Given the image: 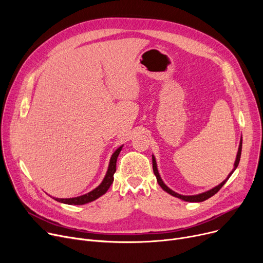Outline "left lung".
<instances>
[{
  "instance_id": "1",
  "label": "left lung",
  "mask_w": 263,
  "mask_h": 263,
  "mask_svg": "<svg viewBox=\"0 0 263 263\" xmlns=\"http://www.w3.org/2000/svg\"><path fill=\"white\" fill-rule=\"evenodd\" d=\"M241 153H242V137H241V140H240V145H239V149H238L237 158H236V161H234V164H233V170L230 172V174L228 175V177L225 179V180H224L222 183H219L218 185L214 186L213 189H211V190H209V191H206V192H203V193H200V194H196V195H181V194H178V193H176L175 191H173L172 189H170L166 184H165V183L163 182V180H162V178H161L160 174H159L158 166H157V161H156V158H155L154 155H153V168H154V173H155V175H156V177H157V181H158L159 185H160L165 192H167L168 194H171L172 196H175V197H177V198H180V199H182V200H184V201L200 202V201L206 200L208 198L212 197L213 195H215L216 193H217L220 189H222V186L227 182V180L230 178V176L232 175V173H233L234 171H236L237 167H238L239 162H240V158H241Z\"/></svg>"
}]
</instances>
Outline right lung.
<instances>
[{
    "mask_svg": "<svg viewBox=\"0 0 263 263\" xmlns=\"http://www.w3.org/2000/svg\"><path fill=\"white\" fill-rule=\"evenodd\" d=\"M122 147H123V145L120 146L119 148H117L115 150V153L112 155V157H110L107 172L103 178L102 182L96 189L86 193V194H84V195H81L78 197H73V198H55V197H53V199H55L57 201H60V202H63V203H66V204H85V203L96 200L97 198H99L100 196L105 194L106 191L109 189L110 184H112L114 181V174L116 172V162H117V158L120 154Z\"/></svg>",
    "mask_w": 263,
    "mask_h": 263,
    "instance_id": "1",
    "label": "right lung"
}]
</instances>
